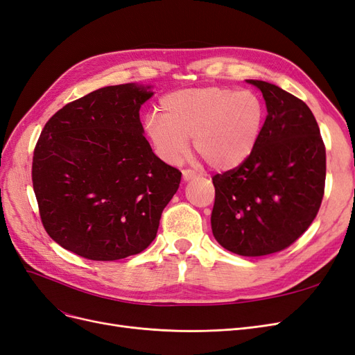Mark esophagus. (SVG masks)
Listing matches in <instances>:
<instances>
[{"instance_id": "34e87169", "label": "esophagus", "mask_w": 355, "mask_h": 355, "mask_svg": "<svg viewBox=\"0 0 355 355\" xmlns=\"http://www.w3.org/2000/svg\"><path fill=\"white\" fill-rule=\"evenodd\" d=\"M182 178H184V180H191V179H194V178H197V173L194 170H184L182 171Z\"/></svg>"}]
</instances>
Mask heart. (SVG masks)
<instances>
[{"label": "heart", "mask_w": 355, "mask_h": 355, "mask_svg": "<svg viewBox=\"0 0 355 355\" xmlns=\"http://www.w3.org/2000/svg\"><path fill=\"white\" fill-rule=\"evenodd\" d=\"M265 106L249 90L220 85L173 92L161 99V116H146L145 128L158 154L176 163L192 146L218 170L244 164L259 142Z\"/></svg>", "instance_id": "obj_1"}]
</instances>
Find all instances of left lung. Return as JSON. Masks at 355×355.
<instances>
[{
  "instance_id": "1",
  "label": "left lung",
  "mask_w": 355,
  "mask_h": 355,
  "mask_svg": "<svg viewBox=\"0 0 355 355\" xmlns=\"http://www.w3.org/2000/svg\"><path fill=\"white\" fill-rule=\"evenodd\" d=\"M263 94L268 115L244 164L211 178V231L225 249L265 256L293 244L315 219L326 182V148L304 101L266 81L247 80Z\"/></svg>"
}]
</instances>
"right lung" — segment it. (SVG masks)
Instances as JSON below:
<instances>
[{"mask_svg":"<svg viewBox=\"0 0 355 355\" xmlns=\"http://www.w3.org/2000/svg\"><path fill=\"white\" fill-rule=\"evenodd\" d=\"M133 83L94 90L46 123L32 158L41 222L63 249L90 261L144 252L182 173L144 136L141 106L154 94Z\"/></svg>","mask_w":355,"mask_h":355,"instance_id":"obj_1","label":"right lung"}]
</instances>
